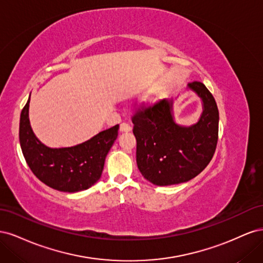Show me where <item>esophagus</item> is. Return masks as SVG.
Listing matches in <instances>:
<instances>
[{"label": "esophagus", "instance_id": "1", "mask_svg": "<svg viewBox=\"0 0 263 263\" xmlns=\"http://www.w3.org/2000/svg\"><path fill=\"white\" fill-rule=\"evenodd\" d=\"M119 130H121V132H124V133H128V132H130V130H132V127H130V125H129V124H127V123H122V124H121V126H119Z\"/></svg>", "mask_w": 263, "mask_h": 263}]
</instances>
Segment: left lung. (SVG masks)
Instances as JSON below:
<instances>
[{
  "label": "left lung",
  "instance_id": "left-lung-1",
  "mask_svg": "<svg viewBox=\"0 0 263 263\" xmlns=\"http://www.w3.org/2000/svg\"><path fill=\"white\" fill-rule=\"evenodd\" d=\"M203 101V114L196 124L174 123L172 101L142 104L132 117L137 140L136 160L145 179L155 185L186 182L211 162L218 140V108L213 94L202 82L189 83Z\"/></svg>",
  "mask_w": 263,
  "mask_h": 263
}]
</instances>
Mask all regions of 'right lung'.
<instances>
[{"label": "right lung", "mask_w": 263, "mask_h": 263, "mask_svg": "<svg viewBox=\"0 0 263 263\" xmlns=\"http://www.w3.org/2000/svg\"><path fill=\"white\" fill-rule=\"evenodd\" d=\"M28 108L29 99L21 113L20 144L31 172L46 185L61 192L74 193L92 186L102 176L119 126L103 130L78 146L53 149L36 138L29 124Z\"/></svg>", "instance_id": "add662e5"}]
</instances>
